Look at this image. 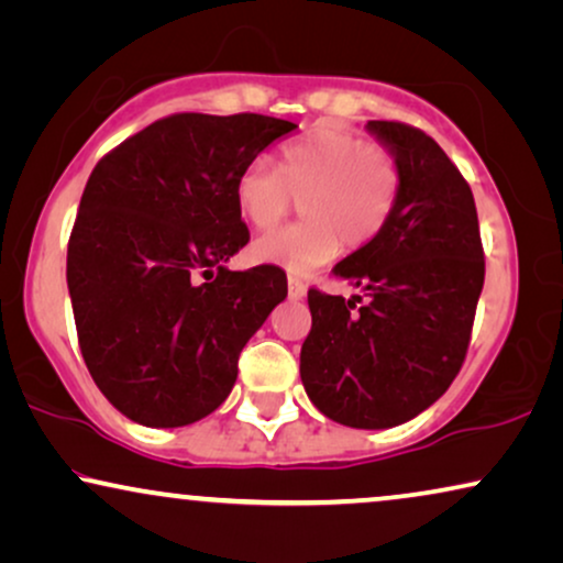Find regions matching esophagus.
I'll list each match as a JSON object with an SVG mask.
<instances>
[{
    "label": "esophagus",
    "mask_w": 563,
    "mask_h": 563,
    "mask_svg": "<svg viewBox=\"0 0 563 563\" xmlns=\"http://www.w3.org/2000/svg\"><path fill=\"white\" fill-rule=\"evenodd\" d=\"M288 296L290 301H301V298L306 296V286L298 277H288Z\"/></svg>",
    "instance_id": "esophagus-1"
}]
</instances>
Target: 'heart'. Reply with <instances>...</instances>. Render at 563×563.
I'll return each mask as SVG.
<instances>
[{"label":"heart","mask_w":563,"mask_h":563,"mask_svg":"<svg viewBox=\"0 0 563 563\" xmlns=\"http://www.w3.org/2000/svg\"><path fill=\"white\" fill-rule=\"evenodd\" d=\"M401 192V167L386 148L347 131L321 125L283 148L280 167L254 156L239 172L234 198L254 229L280 223L303 198V223L269 231L252 257L294 275H309L340 252L373 242L391 219Z\"/></svg>","instance_id":"obj_1"}]
</instances>
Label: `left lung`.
Wrapping results in <instances>:
<instances>
[{"instance_id":"1","label":"left lung","mask_w":563,"mask_h":563,"mask_svg":"<svg viewBox=\"0 0 563 563\" xmlns=\"http://www.w3.org/2000/svg\"><path fill=\"white\" fill-rule=\"evenodd\" d=\"M365 129L399 162L401 192L380 234L332 269L363 296L309 290L301 380L324 417L386 430L432 407L459 376L484 250L474 192L443 148L391 120Z\"/></svg>"}]
</instances>
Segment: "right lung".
Wrapping results in <instances>:
<instances>
[{"mask_svg":"<svg viewBox=\"0 0 563 563\" xmlns=\"http://www.w3.org/2000/svg\"><path fill=\"white\" fill-rule=\"evenodd\" d=\"M296 129L254 112H179L97 162L66 283L81 357L120 415L185 427L227 401L239 352L288 296L280 267H227L250 242L234 185Z\"/></svg>","mask_w":563,"mask_h":563,"instance_id":"obj_1","label":"right lung"}]
</instances>
